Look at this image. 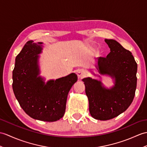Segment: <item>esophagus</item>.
<instances>
[{
    "mask_svg": "<svg viewBox=\"0 0 147 147\" xmlns=\"http://www.w3.org/2000/svg\"><path fill=\"white\" fill-rule=\"evenodd\" d=\"M86 71H84L83 69H81V70H80L79 71H78L77 74H78V78H83L84 76H86Z\"/></svg>",
    "mask_w": 147,
    "mask_h": 147,
    "instance_id": "obj_1",
    "label": "esophagus"
}]
</instances>
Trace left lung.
<instances>
[{
	"label": "left lung",
	"mask_w": 147,
	"mask_h": 147,
	"mask_svg": "<svg viewBox=\"0 0 147 147\" xmlns=\"http://www.w3.org/2000/svg\"><path fill=\"white\" fill-rule=\"evenodd\" d=\"M111 52L107 57H98V69L101 74L115 78L111 89L102 86L101 81L90 78L83 80L89 101L92 117L108 120L124 112L132 103L136 88L137 64L130 51L113 39H105Z\"/></svg>",
	"instance_id": "8db88e82"
}]
</instances>
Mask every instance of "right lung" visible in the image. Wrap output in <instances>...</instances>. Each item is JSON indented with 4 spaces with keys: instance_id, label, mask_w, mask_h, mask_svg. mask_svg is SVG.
<instances>
[{
    "instance_id": "right-lung-1",
    "label": "right lung",
    "mask_w": 147,
    "mask_h": 147,
    "mask_svg": "<svg viewBox=\"0 0 147 147\" xmlns=\"http://www.w3.org/2000/svg\"><path fill=\"white\" fill-rule=\"evenodd\" d=\"M29 40L16 57L12 88L20 107L29 117L44 121H56L66 110L67 94L78 80L76 74L50 80L45 84L39 74L37 54L40 44Z\"/></svg>"
}]
</instances>
